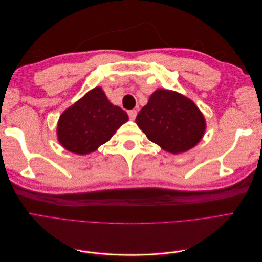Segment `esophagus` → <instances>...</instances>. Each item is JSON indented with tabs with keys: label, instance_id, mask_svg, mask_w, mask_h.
I'll list each match as a JSON object with an SVG mask.
<instances>
[{
	"label": "esophagus",
	"instance_id": "obj_1",
	"mask_svg": "<svg viewBox=\"0 0 262 262\" xmlns=\"http://www.w3.org/2000/svg\"><path fill=\"white\" fill-rule=\"evenodd\" d=\"M137 110H130V112H128V115H129V118H130V120H134V119H136V117H137Z\"/></svg>",
	"mask_w": 262,
	"mask_h": 262
}]
</instances>
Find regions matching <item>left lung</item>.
I'll list each match as a JSON object with an SVG mask.
<instances>
[{
	"instance_id": "8db88e82",
	"label": "left lung",
	"mask_w": 262,
	"mask_h": 262,
	"mask_svg": "<svg viewBox=\"0 0 262 262\" xmlns=\"http://www.w3.org/2000/svg\"><path fill=\"white\" fill-rule=\"evenodd\" d=\"M136 122L149 141L171 154L194 147L207 129L205 118L193 100L162 89L150 95Z\"/></svg>"
}]
</instances>
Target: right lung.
<instances>
[{
    "label": "right lung",
    "instance_id": "obj_1",
    "mask_svg": "<svg viewBox=\"0 0 262 262\" xmlns=\"http://www.w3.org/2000/svg\"><path fill=\"white\" fill-rule=\"evenodd\" d=\"M128 120L124 110L113 105L101 87L97 86L61 114L57 138L71 153L91 154L112 139Z\"/></svg>",
    "mask_w": 262,
    "mask_h": 262
}]
</instances>
